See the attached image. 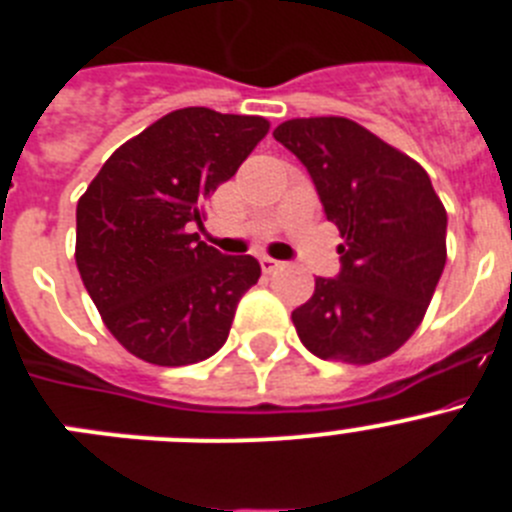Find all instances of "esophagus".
<instances>
[{
    "mask_svg": "<svg viewBox=\"0 0 512 512\" xmlns=\"http://www.w3.org/2000/svg\"><path fill=\"white\" fill-rule=\"evenodd\" d=\"M261 269L266 271V274H271V271H277L279 266H282V261H277V259H271V256H261Z\"/></svg>",
    "mask_w": 512,
    "mask_h": 512,
    "instance_id": "esophagus-1",
    "label": "esophagus"
}]
</instances>
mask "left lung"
I'll use <instances>...</instances> for the list:
<instances>
[{"label": "left lung", "instance_id": "obj_1", "mask_svg": "<svg viewBox=\"0 0 512 512\" xmlns=\"http://www.w3.org/2000/svg\"><path fill=\"white\" fill-rule=\"evenodd\" d=\"M274 138L300 158L338 225L341 271L292 312L318 359L372 364L415 333L446 266V210L431 176L346 117H297Z\"/></svg>", "mask_w": 512, "mask_h": 512}]
</instances>
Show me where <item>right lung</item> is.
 Returning <instances> with one entry per match:
<instances>
[{"label": "right lung", "mask_w": 512, "mask_h": 512, "mask_svg": "<svg viewBox=\"0 0 512 512\" xmlns=\"http://www.w3.org/2000/svg\"><path fill=\"white\" fill-rule=\"evenodd\" d=\"M269 122L184 107L117 148L76 205V266L104 325L148 364L187 366L228 341L261 266L200 241L202 205Z\"/></svg>", "instance_id": "right-lung-1"}]
</instances>
